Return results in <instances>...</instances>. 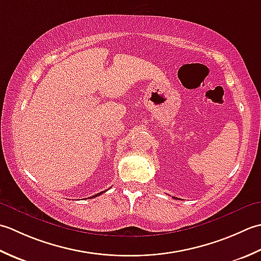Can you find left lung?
I'll use <instances>...</instances> for the list:
<instances>
[{"label":"left lung","instance_id":"obj_1","mask_svg":"<svg viewBox=\"0 0 261 261\" xmlns=\"http://www.w3.org/2000/svg\"><path fill=\"white\" fill-rule=\"evenodd\" d=\"M173 198H174V197H173Z\"/></svg>","mask_w":261,"mask_h":261}]
</instances>
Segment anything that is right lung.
<instances>
[{"label": "right lung", "instance_id": "1", "mask_svg": "<svg viewBox=\"0 0 261 261\" xmlns=\"http://www.w3.org/2000/svg\"><path fill=\"white\" fill-rule=\"evenodd\" d=\"M102 193H103V191H102ZM102 193H99V194H97V195H94V196H92V197H97V196L101 195V194H102Z\"/></svg>", "mask_w": 261, "mask_h": 261}]
</instances>
